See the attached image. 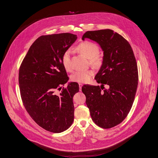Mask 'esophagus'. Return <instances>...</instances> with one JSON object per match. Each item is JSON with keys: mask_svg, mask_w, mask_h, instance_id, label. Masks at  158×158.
<instances>
[{"mask_svg": "<svg viewBox=\"0 0 158 158\" xmlns=\"http://www.w3.org/2000/svg\"><path fill=\"white\" fill-rule=\"evenodd\" d=\"M79 91H81L82 87V84H79Z\"/></svg>", "mask_w": 158, "mask_h": 158, "instance_id": "esophagus-1", "label": "esophagus"}]
</instances>
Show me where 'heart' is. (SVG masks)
Listing matches in <instances>:
<instances>
[{
    "label": "heart",
    "mask_w": 158,
    "mask_h": 158,
    "mask_svg": "<svg viewBox=\"0 0 158 158\" xmlns=\"http://www.w3.org/2000/svg\"><path fill=\"white\" fill-rule=\"evenodd\" d=\"M77 50L89 59V62L93 66L101 67L103 62L102 57L98 54L99 49L98 45L93 42L85 41L81 43L77 46ZM72 51L71 49L65 50L62 56V63L66 71L71 72L73 66L71 64ZM94 76L92 70L77 71L71 76V81L77 83H87L91 81Z\"/></svg>",
    "instance_id": "1"
}]
</instances>
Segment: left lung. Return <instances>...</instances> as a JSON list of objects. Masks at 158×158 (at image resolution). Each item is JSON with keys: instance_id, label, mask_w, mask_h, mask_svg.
<instances>
[{"instance_id": "left-lung-1", "label": "left lung", "mask_w": 158, "mask_h": 158, "mask_svg": "<svg viewBox=\"0 0 158 158\" xmlns=\"http://www.w3.org/2000/svg\"><path fill=\"white\" fill-rule=\"evenodd\" d=\"M85 38L97 42L104 57L95 77L101 86L85 85L82 91L93 121L102 128L109 129L124 120L133 104L138 84L136 60L128 41L112 30L87 31L82 39Z\"/></svg>"}]
</instances>
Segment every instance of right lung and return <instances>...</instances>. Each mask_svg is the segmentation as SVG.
<instances>
[{"label": "right lung", "mask_w": 158, "mask_h": 158, "mask_svg": "<svg viewBox=\"0 0 158 158\" xmlns=\"http://www.w3.org/2000/svg\"><path fill=\"white\" fill-rule=\"evenodd\" d=\"M77 39L62 33L41 35L29 48L19 71L22 103L31 118L41 127L59 133L68 129L74 117L73 96L79 85L71 82L62 89L69 77L62 63L64 52Z\"/></svg>", "instance_id": "1"}]
</instances>
